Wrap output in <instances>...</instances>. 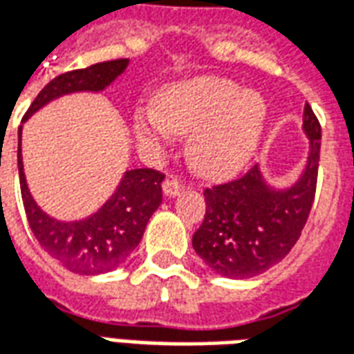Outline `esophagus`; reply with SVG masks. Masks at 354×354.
Wrapping results in <instances>:
<instances>
[{"label": "esophagus", "mask_w": 354, "mask_h": 354, "mask_svg": "<svg viewBox=\"0 0 354 354\" xmlns=\"http://www.w3.org/2000/svg\"><path fill=\"white\" fill-rule=\"evenodd\" d=\"M185 189V184L182 180H178V178H167L165 182H162V193L167 195V197H176L180 193Z\"/></svg>", "instance_id": "esophagus-1"}]
</instances>
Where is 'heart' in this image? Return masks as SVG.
<instances>
[{
  "mask_svg": "<svg viewBox=\"0 0 354 354\" xmlns=\"http://www.w3.org/2000/svg\"><path fill=\"white\" fill-rule=\"evenodd\" d=\"M267 104L235 81L205 77L162 93L157 108H140L134 131L144 146L157 147L172 136L192 134L189 157L207 176L237 172L260 144Z\"/></svg>",
  "mask_w": 354,
  "mask_h": 354,
  "instance_id": "heart-1",
  "label": "heart"
}]
</instances>
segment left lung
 Returning a JSON list of instances; mask_svg holds the SVG:
<instances>
[{
    "mask_svg": "<svg viewBox=\"0 0 354 354\" xmlns=\"http://www.w3.org/2000/svg\"><path fill=\"white\" fill-rule=\"evenodd\" d=\"M304 131L309 157L288 189H271L252 165L243 176L205 189L207 212L193 248L212 271L230 279L261 274L296 245L311 212L320 159V123L305 102Z\"/></svg>",
    "mask_w": 354,
    "mask_h": 354,
    "instance_id": "obj_1",
    "label": "left lung"
}]
</instances>
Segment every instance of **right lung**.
Instances as JSON below:
<instances>
[{
    "label": "right lung",
    "mask_w": 354,
    "mask_h": 354,
    "mask_svg": "<svg viewBox=\"0 0 354 354\" xmlns=\"http://www.w3.org/2000/svg\"><path fill=\"white\" fill-rule=\"evenodd\" d=\"M129 58H117L81 70H72L50 80L35 96L24 113V121L47 102L77 91H102L124 72ZM19 176L22 203L30 230L47 252L80 274L113 271L138 246L149 218L162 201L161 182L165 174L153 169H134L124 172L117 192L104 207L81 222H57L41 212L28 192L22 170L19 129Z\"/></svg>",
    "instance_id": "obj_1"
}]
</instances>
